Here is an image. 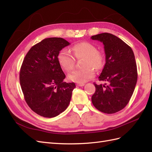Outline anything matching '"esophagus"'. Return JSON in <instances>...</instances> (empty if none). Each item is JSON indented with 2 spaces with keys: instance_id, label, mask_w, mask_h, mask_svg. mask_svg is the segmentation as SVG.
<instances>
[{
  "instance_id": "esophagus-1",
  "label": "esophagus",
  "mask_w": 152,
  "mask_h": 152,
  "mask_svg": "<svg viewBox=\"0 0 152 152\" xmlns=\"http://www.w3.org/2000/svg\"><path fill=\"white\" fill-rule=\"evenodd\" d=\"M84 85H85L84 83H76V86H80V87H82Z\"/></svg>"
}]
</instances>
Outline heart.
Here are the masks:
<instances>
[{
  "mask_svg": "<svg viewBox=\"0 0 152 152\" xmlns=\"http://www.w3.org/2000/svg\"><path fill=\"white\" fill-rule=\"evenodd\" d=\"M73 54L76 59L84 58L82 62L83 69L75 70L68 76L70 80L76 83H83L91 79L95 75V69H100L104 63V57L99 53L94 44L83 42L74 45L72 48ZM58 61L61 66L67 72L72 70L75 59L69 51L66 49L61 50L58 54Z\"/></svg>",
  "mask_w": 152,
  "mask_h": 152,
  "instance_id": "b5f03b06",
  "label": "heart"
}]
</instances>
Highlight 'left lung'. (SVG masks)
<instances>
[{"instance_id": "1", "label": "left lung", "mask_w": 152, "mask_h": 152, "mask_svg": "<svg viewBox=\"0 0 152 152\" xmlns=\"http://www.w3.org/2000/svg\"><path fill=\"white\" fill-rule=\"evenodd\" d=\"M104 45L106 63L99 76L108 85L95 83L93 104L99 111L114 114L124 108L133 95L137 82V68L131 48L120 38L104 33L92 36Z\"/></svg>"}]
</instances>
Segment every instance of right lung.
I'll return each mask as SVG.
<instances>
[{
    "label": "right lung",
    "mask_w": 152,
    "mask_h": 152,
    "mask_svg": "<svg viewBox=\"0 0 152 152\" xmlns=\"http://www.w3.org/2000/svg\"><path fill=\"white\" fill-rule=\"evenodd\" d=\"M70 43L62 38H48L35 44L23 61L19 81L32 110L53 118L69 105L75 83L63 82L65 74L58 61L60 51Z\"/></svg>",
    "instance_id": "right-lung-1"
}]
</instances>
